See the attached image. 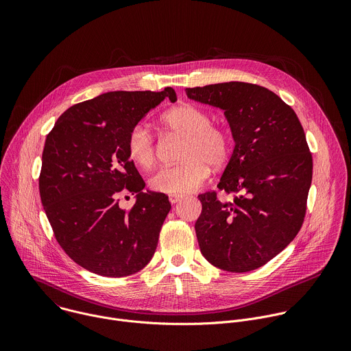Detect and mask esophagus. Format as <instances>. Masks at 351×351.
Here are the masks:
<instances>
[{
  "instance_id": "34e87169",
  "label": "esophagus",
  "mask_w": 351,
  "mask_h": 351,
  "mask_svg": "<svg viewBox=\"0 0 351 351\" xmlns=\"http://www.w3.org/2000/svg\"><path fill=\"white\" fill-rule=\"evenodd\" d=\"M182 198H183V195H182V194H169V202H171V204H176V203H179Z\"/></svg>"
}]
</instances>
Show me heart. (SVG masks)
<instances>
[{"instance_id": "b5f03b06", "label": "heart", "mask_w": 351, "mask_h": 351, "mask_svg": "<svg viewBox=\"0 0 351 351\" xmlns=\"http://www.w3.org/2000/svg\"><path fill=\"white\" fill-rule=\"evenodd\" d=\"M211 115L202 107L183 103L161 117V126L171 134L183 136L178 158L180 162L164 167L149 178V187L160 193L182 194L195 190L210 176V165L219 168L229 160L232 138L229 132L211 123ZM126 153L141 169H149L157 160L153 133L136 125L128 134Z\"/></svg>"}]
</instances>
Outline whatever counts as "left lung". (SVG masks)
I'll use <instances>...</instances> for the list:
<instances>
[{"instance_id":"8db88e82","label":"left lung","mask_w":351,"mask_h":351,"mask_svg":"<svg viewBox=\"0 0 351 351\" xmlns=\"http://www.w3.org/2000/svg\"><path fill=\"white\" fill-rule=\"evenodd\" d=\"M195 101L219 107L232 129L234 149L218 183L233 194L198 195L199 250L229 272L257 269L278 256L302 228L313 179V156L295 112L274 91L229 82L187 87Z\"/></svg>"}]
</instances>
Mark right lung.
Returning <instances> with one entry per match:
<instances>
[{
	"label": "right lung",
	"instance_id": "1",
	"mask_svg": "<svg viewBox=\"0 0 351 351\" xmlns=\"http://www.w3.org/2000/svg\"><path fill=\"white\" fill-rule=\"evenodd\" d=\"M164 98V91H110L68 108L47 134L38 178L41 204L64 252L84 269L122 278L153 258L171 210L164 193L144 191L126 153L132 128ZM138 194L128 210L119 197Z\"/></svg>",
	"mask_w": 351,
	"mask_h": 351
}]
</instances>
